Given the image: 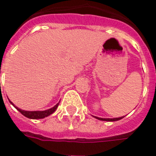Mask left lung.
Here are the masks:
<instances>
[{
    "instance_id": "8db88e82",
    "label": "left lung",
    "mask_w": 156,
    "mask_h": 156,
    "mask_svg": "<svg viewBox=\"0 0 156 156\" xmlns=\"http://www.w3.org/2000/svg\"><path fill=\"white\" fill-rule=\"evenodd\" d=\"M96 119L101 120V121H106V122H115V121H118V120H121L123 118L124 116H122V117H116V118H101V117H98V116H94Z\"/></svg>"
}]
</instances>
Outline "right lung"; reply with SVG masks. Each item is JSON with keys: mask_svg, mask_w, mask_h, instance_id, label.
Here are the masks:
<instances>
[{"mask_svg": "<svg viewBox=\"0 0 156 156\" xmlns=\"http://www.w3.org/2000/svg\"><path fill=\"white\" fill-rule=\"evenodd\" d=\"M10 103L12 105L18 112H21L23 116H26V117H28V118H30V119H41V118H44V117H46V116H50V115H51L52 113H54V112H55V110H56V108H57L58 105H59V103H57L54 107H52V108L51 109H48V110H45V111H41V112H40V111L29 112V111H23V110L17 108V106L14 105L13 103H12V101H10Z\"/></svg>", "mask_w": 156, "mask_h": 156, "instance_id": "right-lung-1", "label": "right lung"}]
</instances>
